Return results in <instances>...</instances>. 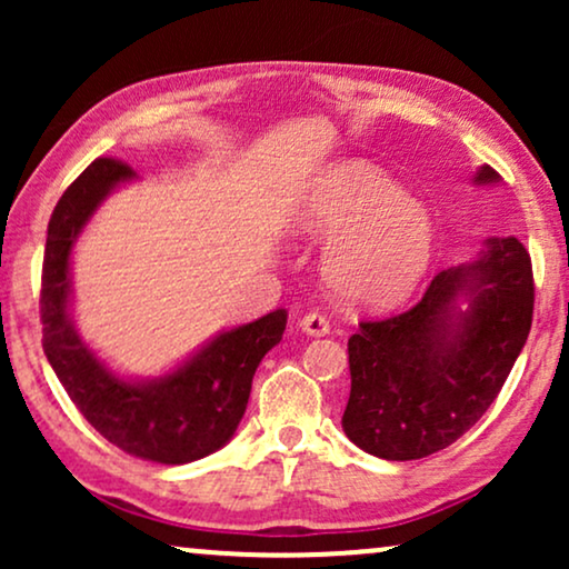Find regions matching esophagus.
<instances>
[{"instance_id": "esophagus-1", "label": "esophagus", "mask_w": 569, "mask_h": 569, "mask_svg": "<svg viewBox=\"0 0 569 569\" xmlns=\"http://www.w3.org/2000/svg\"><path fill=\"white\" fill-rule=\"evenodd\" d=\"M300 329L308 333V337H326V333H329V321H326V316H321V313H306L300 318Z\"/></svg>"}]
</instances>
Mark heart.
Returning <instances> with one entry per match:
<instances>
[{
    "mask_svg": "<svg viewBox=\"0 0 569 569\" xmlns=\"http://www.w3.org/2000/svg\"><path fill=\"white\" fill-rule=\"evenodd\" d=\"M302 236L326 240L323 277L352 306H391L432 259L430 214L383 170L352 160L323 176L298 214Z\"/></svg>",
    "mask_w": 569,
    "mask_h": 569,
    "instance_id": "1",
    "label": "heart"
}]
</instances>
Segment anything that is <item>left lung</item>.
I'll return each instance as SVG.
<instances>
[{
  "instance_id": "8db88e82",
  "label": "left lung",
  "mask_w": 569,
  "mask_h": 569,
  "mask_svg": "<svg viewBox=\"0 0 569 569\" xmlns=\"http://www.w3.org/2000/svg\"><path fill=\"white\" fill-rule=\"evenodd\" d=\"M473 183L500 176L481 166ZM531 318V256L518 238H489L477 261L435 274L407 313L362 321L349 337L347 438L386 461L448 448L492 407Z\"/></svg>"
}]
</instances>
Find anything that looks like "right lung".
Returning <instances> with one entry per match:
<instances>
[{
  "label": "right lung",
  "instance_id": "add662e5",
  "mask_svg": "<svg viewBox=\"0 0 569 569\" xmlns=\"http://www.w3.org/2000/svg\"><path fill=\"white\" fill-rule=\"evenodd\" d=\"M134 178L127 162L98 158L59 199L49 222L41 277L43 352L82 417L116 448L144 461L181 466L220 450L236 435L253 372L279 345L287 310L217 333L160 378L116 376L72 321V248L108 193Z\"/></svg>",
  "mask_w": 569,
  "mask_h": 569
}]
</instances>
